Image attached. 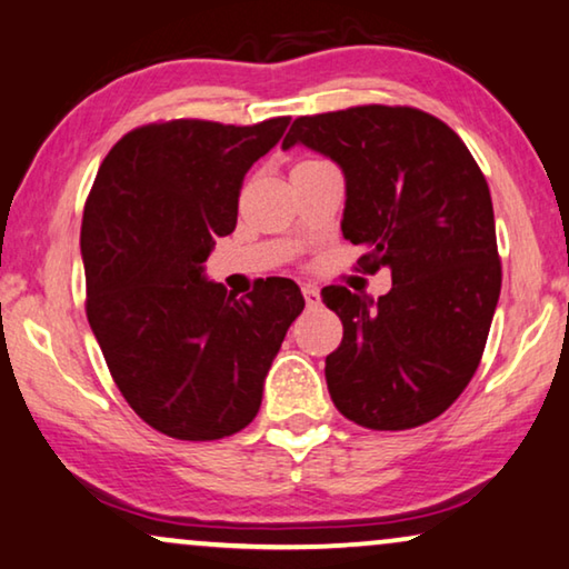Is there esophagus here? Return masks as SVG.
Returning <instances> with one entry per match:
<instances>
[{"instance_id":"obj_1","label":"esophagus","mask_w":569,"mask_h":569,"mask_svg":"<svg viewBox=\"0 0 569 569\" xmlns=\"http://www.w3.org/2000/svg\"><path fill=\"white\" fill-rule=\"evenodd\" d=\"M301 293H305L307 305H317V291L312 289V286H305V289H301Z\"/></svg>"}]
</instances>
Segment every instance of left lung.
I'll return each mask as SVG.
<instances>
[{
	"mask_svg": "<svg viewBox=\"0 0 569 569\" xmlns=\"http://www.w3.org/2000/svg\"><path fill=\"white\" fill-rule=\"evenodd\" d=\"M297 142L343 169V237L367 249L363 272L392 276L380 299L322 289L343 322L325 359L332 403L367 429L421 427L471 382L502 289L487 179L466 142L413 106L299 117L283 148Z\"/></svg>",
	"mask_w": 569,
	"mask_h": 569,
	"instance_id": "8db88e82",
	"label": "left lung"
}]
</instances>
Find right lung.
Instances as JSON below:
<instances>
[{
	"mask_svg": "<svg viewBox=\"0 0 569 569\" xmlns=\"http://www.w3.org/2000/svg\"><path fill=\"white\" fill-rule=\"evenodd\" d=\"M289 121L142 124L90 187L80 231L88 322L121 396L166 437L208 442L244 429L305 309L289 278L241 299L202 278L213 241L237 229L244 173Z\"/></svg>",
	"mask_w": 569,
	"mask_h": 569,
	"instance_id": "add662e5",
	"label": "right lung"
}]
</instances>
